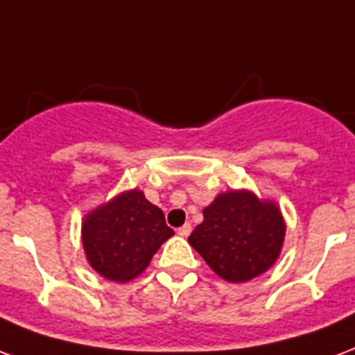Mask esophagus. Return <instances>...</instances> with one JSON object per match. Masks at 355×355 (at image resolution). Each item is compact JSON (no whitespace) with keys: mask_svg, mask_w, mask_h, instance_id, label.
Listing matches in <instances>:
<instances>
[{"mask_svg":"<svg viewBox=\"0 0 355 355\" xmlns=\"http://www.w3.org/2000/svg\"><path fill=\"white\" fill-rule=\"evenodd\" d=\"M189 232H191V225H189V223H184L182 227H180V229H178V234H180V236H189Z\"/></svg>","mask_w":355,"mask_h":355,"instance_id":"obj_1","label":"esophagus"}]
</instances>
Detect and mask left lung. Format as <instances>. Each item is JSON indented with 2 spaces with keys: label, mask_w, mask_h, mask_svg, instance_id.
<instances>
[{
  "label": "left lung",
  "mask_w": 355,
  "mask_h": 355,
  "mask_svg": "<svg viewBox=\"0 0 355 355\" xmlns=\"http://www.w3.org/2000/svg\"><path fill=\"white\" fill-rule=\"evenodd\" d=\"M285 232L277 202L251 189H229L202 208V223L188 242L221 279L245 283L274 266Z\"/></svg>",
  "instance_id": "left-lung-1"
}]
</instances>
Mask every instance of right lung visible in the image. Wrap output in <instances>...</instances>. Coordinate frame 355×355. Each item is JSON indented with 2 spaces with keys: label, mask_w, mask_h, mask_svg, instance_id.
<instances>
[{
  "label": "right lung",
  "mask_w": 355,
  "mask_h": 355,
  "mask_svg": "<svg viewBox=\"0 0 355 355\" xmlns=\"http://www.w3.org/2000/svg\"><path fill=\"white\" fill-rule=\"evenodd\" d=\"M173 234L164 212L137 188L121 191L81 221V243L89 266L115 283H128L141 275L159 245Z\"/></svg>",
  "instance_id": "1"
}]
</instances>
